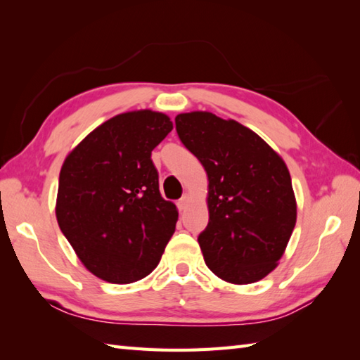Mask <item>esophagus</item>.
<instances>
[{"label":"esophagus","mask_w":360,"mask_h":360,"mask_svg":"<svg viewBox=\"0 0 360 360\" xmlns=\"http://www.w3.org/2000/svg\"><path fill=\"white\" fill-rule=\"evenodd\" d=\"M188 201H190V195H184V196H182L181 198V200L178 201V207H179V210H184L186 207H187V205H188Z\"/></svg>","instance_id":"34e87169"}]
</instances>
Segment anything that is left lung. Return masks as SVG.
<instances>
[{"mask_svg":"<svg viewBox=\"0 0 360 360\" xmlns=\"http://www.w3.org/2000/svg\"><path fill=\"white\" fill-rule=\"evenodd\" d=\"M176 131L209 178V224L198 236L221 280L249 285L278 264L297 221L285 160L236 120L207 111L178 114Z\"/></svg>","mask_w":360,"mask_h":360,"instance_id":"1","label":"left lung"}]
</instances>
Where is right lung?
I'll return each instance as SVG.
<instances>
[{
    "mask_svg": "<svg viewBox=\"0 0 360 360\" xmlns=\"http://www.w3.org/2000/svg\"><path fill=\"white\" fill-rule=\"evenodd\" d=\"M172 129L164 112L128 111L103 122L66 156L56 215L96 277L127 285L159 264L178 209L160 196L151 151Z\"/></svg>",
    "mask_w": 360,
    "mask_h": 360,
    "instance_id": "obj_1",
    "label": "right lung"
}]
</instances>
